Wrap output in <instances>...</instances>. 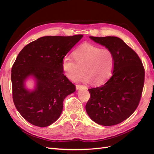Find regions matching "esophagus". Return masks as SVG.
Returning a JSON list of instances; mask_svg holds the SVG:
<instances>
[{"label":"esophagus","instance_id":"esophagus-1","mask_svg":"<svg viewBox=\"0 0 154 154\" xmlns=\"http://www.w3.org/2000/svg\"><path fill=\"white\" fill-rule=\"evenodd\" d=\"M76 89H80V88H85V89H86L87 88V87L85 86V85H76Z\"/></svg>","mask_w":154,"mask_h":154}]
</instances>
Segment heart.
<instances>
[{
    "mask_svg": "<svg viewBox=\"0 0 154 154\" xmlns=\"http://www.w3.org/2000/svg\"><path fill=\"white\" fill-rule=\"evenodd\" d=\"M73 58L65 57L62 62L63 72L67 78L76 80L82 72L81 80L93 85H101L112 75L115 58L112 51L91 44H85L76 49Z\"/></svg>",
    "mask_w": 154,
    "mask_h": 154,
    "instance_id": "1",
    "label": "heart"
}]
</instances>
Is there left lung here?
Returning <instances> with one entry per match:
<instances>
[{
  "label": "left lung",
  "mask_w": 154,
  "mask_h": 154,
  "mask_svg": "<svg viewBox=\"0 0 154 154\" xmlns=\"http://www.w3.org/2000/svg\"><path fill=\"white\" fill-rule=\"evenodd\" d=\"M90 38L112 51L115 66L108 81L88 89L91 97L85 106L87 113L99 125H118L137 109L144 86V69L137 53L118 37Z\"/></svg>",
  "instance_id": "1"
}]
</instances>
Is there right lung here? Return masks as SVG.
Here are the masks:
<instances>
[{
  "mask_svg": "<svg viewBox=\"0 0 154 154\" xmlns=\"http://www.w3.org/2000/svg\"><path fill=\"white\" fill-rule=\"evenodd\" d=\"M82 37L43 36L18 54L11 69L13 100L18 112L31 124L45 127L55 122L62 114L64 99L76 91L63 73L62 62ZM29 76L36 80L32 91L24 85Z\"/></svg>",
  "mask_w": 154,
  "mask_h": 154,
  "instance_id": "add662e5",
  "label": "right lung"
}]
</instances>
